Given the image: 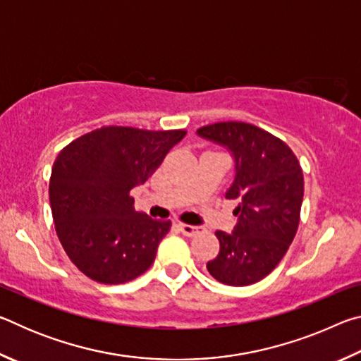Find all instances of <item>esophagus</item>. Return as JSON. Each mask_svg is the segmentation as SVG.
<instances>
[{"mask_svg": "<svg viewBox=\"0 0 361 361\" xmlns=\"http://www.w3.org/2000/svg\"><path fill=\"white\" fill-rule=\"evenodd\" d=\"M178 229L181 231V234H185L188 237H194L204 232L202 226H192V224H185V223H178Z\"/></svg>", "mask_w": 361, "mask_h": 361, "instance_id": "esophagus-1", "label": "esophagus"}]
</instances>
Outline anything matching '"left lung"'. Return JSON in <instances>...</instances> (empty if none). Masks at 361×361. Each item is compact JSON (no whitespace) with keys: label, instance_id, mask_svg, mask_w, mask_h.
I'll list each match as a JSON object with an SVG mask.
<instances>
[{"label":"left lung","instance_id":"obj_1","mask_svg":"<svg viewBox=\"0 0 361 361\" xmlns=\"http://www.w3.org/2000/svg\"><path fill=\"white\" fill-rule=\"evenodd\" d=\"M197 135L231 152L235 173L226 199L239 200L234 231H216L219 253L207 269L224 285L259 282L296 235L304 195L301 166L282 140L247 122H216L200 127Z\"/></svg>","mask_w":361,"mask_h":361}]
</instances>
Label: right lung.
I'll return each instance as SVG.
<instances>
[{
	"instance_id": "add662e5",
	"label": "right lung",
	"mask_w": 361,
	"mask_h": 361,
	"mask_svg": "<svg viewBox=\"0 0 361 361\" xmlns=\"http://www.w3.org/2000/svg\"><path fill=\"white\" fill-rule=\"evenodd\" d=\"M185 135L109 126L60 151L49 181L54 224L68 258L89 279L118 285L148 271L172 223L137 212L129 192Z\"/></svg>"
}]
</instances>
